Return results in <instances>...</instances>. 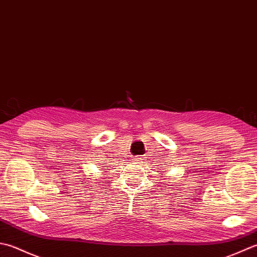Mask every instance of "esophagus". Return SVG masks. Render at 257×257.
I'll return each instance as SVG.
<instances>
[{
    "label": "esophagus",
    "instance_id": "1",
    "mask_svg": "<svg viewBox=\"0 0 257 257\" xmlns=\"http://www.w3.org/2000/svg\"><path fill=\"white\" fill-rule=\"evenodd\" d=\"M135 160L138 161V162H142V161H143L142 158H141V156H135Z\"/></svg>",
    "mask_w": 257,
    "mask_h": 257
}]
</instances>
